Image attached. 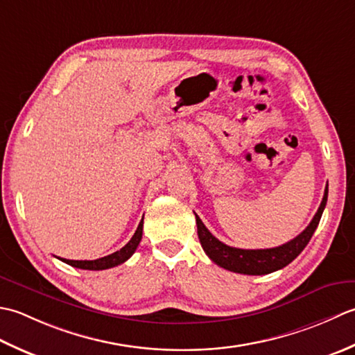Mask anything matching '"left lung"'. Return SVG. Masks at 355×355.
<instances>
[{
    "label": "left lung",
    "instance_id": "left-lung-1",
    "mask_svg": "<svg viewBox=\"0 0 355 355\" xmlns=\"http://www.w3.org/2000/svg\"><path fill=\"white\" fill-rule=\"evenodd\" d=\"M328 200V185L324 188V194L322 199V204L317 209L315 216L311 220L309 225L302 231V233L294 237L280 247L276 248H266V250H241L234 247H228L219 239H216L208 228L204 225V222L199 219L196 214V225H198V236L202 248H204L205 254L213 260L216 265L222 266L228 271L239 272V274H248V276H262V274H270L272 271L282 270L288 263L297 257L303 248L306 247L308 242L313 237L314 231L319 225L320 218L323 214L324 205Z\"/></svg>",
    "mask_w": 355,
    "mask_h": 355
}]
</instances>
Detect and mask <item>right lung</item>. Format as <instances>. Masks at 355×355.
Here are the masks:
<instances>
[{"label":"right lung","mask_w":355,"mask_h":355,"mask_svg":"<svg viewBox=\"0 0 355 355\" xmlns=\"http://www.w3.org/2000/svg\"><path fill=\"white\" fill-rule=\"evenodd\" d=\"M142 228H144V218L137 225V230L135 231L133 237L130 239L128 243L124 245L119 251L113 252V254H108L105 257H101L96 260H69V259H61L62 262H66L75 268H81V270H90V271H99V270H107V268H113V266H118L121 263H124L125 260L133 256V252L136 251L137 245H139L141 239H142Z\"/></svg>","instance_id":"right-lung-1"}]
</instances>
